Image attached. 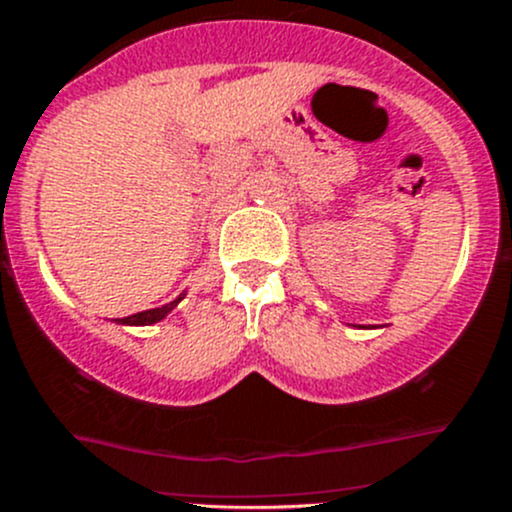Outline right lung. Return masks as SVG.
Listing matches in <instances>:
<instances>
[{
  "mask_svg": "<svg viewBox=\"0 0 512 512\" xmlns=\"http://www.w3.org/2000/svg\"><path fill=\"white\" fill-rule=\"evenodd\" d=\"M179 301H181V298H176V301L166 303V306H161V308H149V311L134 313V316L116 318V321H119V323H129V326H149V323H156V321H161V318H164L166 313H169L171 308H174L176 303H179Z\"/></svg>",
  "mask_w": 512,
  "mask_h": 512,
  "instance_id": "add662e5",
  "label": "right lung"
}]
</instances>
